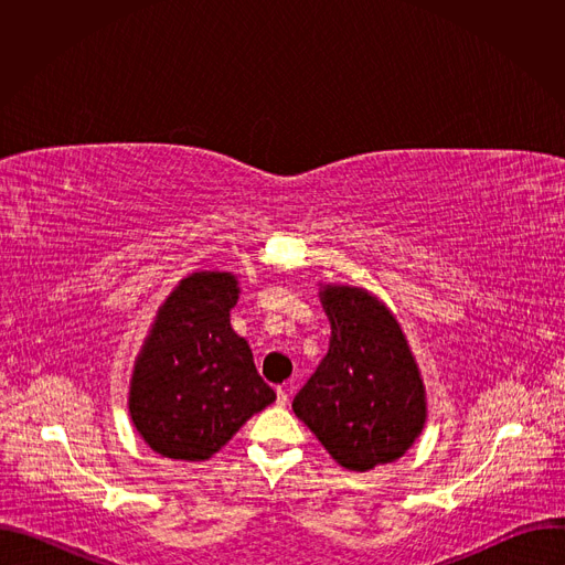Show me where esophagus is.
<instances>
[{"mask_svg":"<svg viewBox=\"0 0 565 565\" xmlns=\"http://www.w3.org/2000/svg\"><path fill=\"white\" fill-rule=\"evenodd\" d=\"M277 405H279V407H286V405H288V388H286V386H279V388H277Z\"/></svg>","mask_w":565,"mask_h":565,"instance_id":"esophagus-1","label":"esophagus"}]
</instances>
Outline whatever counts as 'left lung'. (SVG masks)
<instances>
[{
	"label": "left lung",
	"instance_id": "8db88e82",
	"mask_svg": "<svg viewBox=\"0 0 565 565\" xmlns=\"http://www.w3.org/2000/svg\"><path fill=\"white\" fill-rule=\"evenodd\" d=\"M329 353L292 399L338 465L369 471L405 456L427 423V391L391 308L351 284H319Z\"/></svg>",
	"mask_w": 565,
	"mask_h": 565
}]
</instances>
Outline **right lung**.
Segmentation results:
<instances>
[{
  "instance_id": "1",
  "label": "right lung",
  "mask_w": 565,
  "mask_h": 565,
  "mask_svg": "<svg viewBox=\"0 0 565 565\" xmlns=\"http://www.w3.org/2000/svg\"><path fill=\"white\" fill-rule=\"evenodd\" d=\"M238 277L196 270L158 306L136 355L127 409L140 438L160 456L210 460L275 391L253 351L230 327Z\"/></svg>"
}]
</instances>
